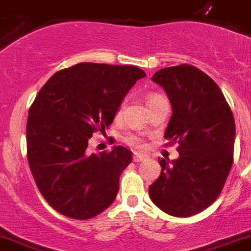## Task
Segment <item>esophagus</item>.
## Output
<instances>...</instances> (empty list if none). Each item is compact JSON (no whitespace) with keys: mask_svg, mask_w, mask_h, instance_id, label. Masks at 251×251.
Here are the masks:
<instances>
[{"mask_svg":"<svg viewBox=\"0 0 251 251\" xmlns=\"http://www.w3.org/2000/svg\"><path fill=\"white\" fill-rule=\"evenodd\" d=\"M133 162H142V160L147 159V155L145 154H140V153H133V157H132Z\"/></svg>","mask_w":251,"mask_h":251,"instance_id":"esophagus-1","label":"esophagus"}]
</instances>
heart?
I'll use <instances>...</instances> for the list:
<instances>
[{
	"label": "heart",
	"instance_id": "1",
	"mask_svg": "<svg viewBox=\"0 0 251 251\" xmlns=\"http://www.w3.org/2000/svg\"><path fill=\"white\" fill-rule=\"evenodd\" d=\"M158 98H160V96H158V94H150V96L147 97V104H151L152 101L157 100ZM121 111H123V106L119 108L118 113H116V116H120ZM124 141H125L127 145L137 148V150H142V148H145V141H143V138L141 137V136L136 135V133H127V135L124 137Z\"/></svg>",
	"mask_w": 251,
	"mask_h": 251
}]
</instances>
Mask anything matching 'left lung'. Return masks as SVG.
I'll return each instance as SVG.
<instances>
[{
    "mask_svg": "<svg viewBox=\"0 0 251 251\" xmlns=\"http://www.w3.org/2000/svg\"><path fill=\"white\" fill-rule=\"evenodd\" d=\"M152 81L163 87L173 114L164 138L179 143V158L162 167L150 198L163 212L190 217L220 196L233 164L235 123L222 91L191 65L167 67Z\"/></svg>",
    "mask_w": 251,
    "mask_h": 251,
    "instance_id": "left-lung-1",
    "label": "left lung"
}]
</instances>
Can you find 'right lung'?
<instances>
[{
	"label": "right lung",
	"instance_id": "add662e5",
	"mask_svg": "<svg viewBox=\"0 0 251 251\" xmlns=\"http://www.w3.org/2000/svg\"><path fill=\"white\" fill-rule=\"evenodd\" d=\"M145 76L136 66L82 62L56 72L36 94L26 121V157L39 191L58 213L89 220L114 202L132 152L114 146L89 154L88 141L113 123Z\"/></svg>",
	"mask_w": 251,
	"mask_h": 251
}]
</instances>
